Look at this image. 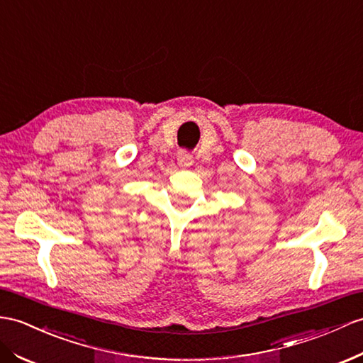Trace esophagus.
Returning a JSON list of instances; mask_svg holds the SVG:
<instances>
[{
  "instance_id": "obj_1",
  "label": "esophagus",
  "mask_w": 363,
  "mask_h": 363,
  "mask_svg": "<svg viewBox=\"0 0 363 363\" xmlns=\"http://www.w3.org/2000/svg\"><path fill=\"white\" fill-rule=\"evenodd\" d=\"M177 162H179V164H180L182 167H189V166L194 163L192 157H191L189 154H186V152H180V154H179V158H177Z\"/></svg>"
}]
</instances>
